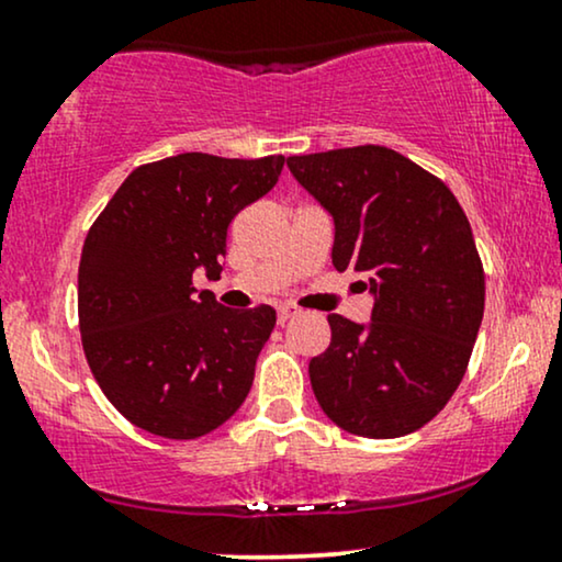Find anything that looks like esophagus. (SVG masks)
Instances as JSON below:
<instances>
[{"label":"esophagus","mask_w":562,"mask_h":562,"mask_svg":"<svg viewBox=\"0 0 562 562\" xmlns=\"http://www.w3.org/2000/svg\"><path fill=\"white\" fill-rule=\"evenodd\" d=\"M293 316H299V308H293V306H280V308H277V322H280V324L290 322V319H293Z\"/></svg>","instance_id":"obj_1"}]
</instances>
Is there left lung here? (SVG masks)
Returning a JSON list of instances; mask_svg holds the SVG:
<instances>
[{"mask_svg":"<svg viewBox=\"0 0 562 562\" xmlns=\"http://www.w3.org/2000/svg\"><path fill=\"white\" fill-rule=\"evenodd\" d=\"M335 222L333 263L374 299L367 324L329 314L333 342L311 358L316 401L340 429L411 435L461 384L484 316V269L461 204L387 146L288 157Z\"/></svg>","mask_w":562,"mask_h":562,"instance_id":"obj_1","label":"left lung"}]
</instances>
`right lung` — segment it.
Wrapping results in <instances>:
<instances>
[{
  "label": "right lung",
  "instance_id": "1",
  "mask_svg": "<svg viewBox=\"0 0 562 562\" xmlns=\"http://www.w3.org/2000/svg\"><path fill=\"white\" fill-rule=\"evenodd\" d=\"M285 157L178 154L127 175L88 229L78 269L83 350L101 392L138 429L195 439L227 422L254 384L272 306L233 311L195 295L222 272L227 227L267 195Z\"/></svg>",
  "mask_w": 562,
  "mask_h": 562
}]
</instances>
